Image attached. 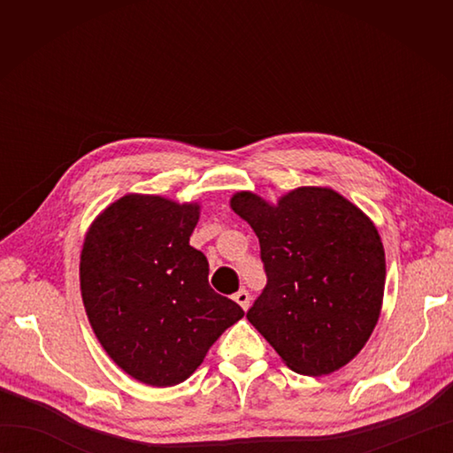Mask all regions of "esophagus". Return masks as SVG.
<instances>
[{
    "label": "esophagus",
    "mask_w": 453,
    "mask_h": 453,
    "mask_svg": "<svg viewBox=\"0 0 453 453\" xmlns=\"http://www.w3.org/2000/svg\"><path fill=\"white\" fill-rule=\"evenodd\" d=\"M234 300L242 305V310L243 311H247L249 310V302H251V296H249V292H245V290H239L235 296H234Z\"/></svg>",
    "instance_id": "esophagus-1"
}]
</instances>
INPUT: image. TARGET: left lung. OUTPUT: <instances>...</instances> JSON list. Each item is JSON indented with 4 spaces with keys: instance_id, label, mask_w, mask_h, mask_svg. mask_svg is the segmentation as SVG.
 I'll use <instances>...</instances> for the list:
<instances>
[{
    "instance_id": "left-lung-1",
    "label": "left lung",
    "mask_w": 453,
    "mask_h": 453,
    "mask_svg": "<svg viewBox=\"0 0 453 453\" xmlns=\"http://www.w3.org/2000/svg\"><path fill=\"white\" fill-rule=\"evenodd\" d=\"M229 206L257 234L268 278L247 319L290 370H341L381 313L386 251L378 227L329 187H297L276 202L239 190Z\"/></svg>"
}]
</instances>
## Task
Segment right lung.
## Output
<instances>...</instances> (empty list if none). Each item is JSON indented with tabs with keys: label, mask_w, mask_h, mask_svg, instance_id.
Segmentation results:
<instances>
[{
	"label": "right lung",
	"mask_w": 453,
	"mask_h": 453,
	"mask_svg": "<svg viewBox=\"0 0 453 453\" xmlns=\"http://www.w3.org/2000/svg\"><path fill=\"white\" fill-rule=\"evenodd\" d=\"M198 202L130 192L91 221L80 286L91 329L111 360L151 388L188 380L210 346L245 315L208 284L188 239Z\"/></svg>",
	"instance_id": "right-lung-1"
}]
</instances>
